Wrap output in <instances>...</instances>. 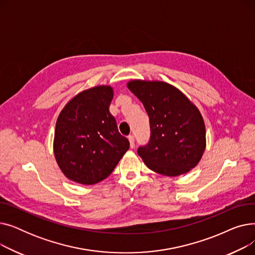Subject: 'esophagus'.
Listing matches in <instances>:
<instances>
[{
  "instance_id": "1",
  "label": "esophagus",
  "mask_w": 255,
  "mask_h": 255,
  "mask_svg": "<svg viewBox=\"0 0 255 255\" xmlns=\"http://www.w3.org/2000/svg\"><path fill=\"white\" fill-rule=\"evenodd\" d=\"M128 139H129V142H130V148H134V136L129 135Z\"/></svg>"
}]
</instances>
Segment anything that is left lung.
<instances>
[{
	"instance_id": "left-lung-1",
	"label": "left lung",
	"mask_w": 255,
	"mask_h": 255,
	"mask_svg": "<svg viewBox=\"0 0 255 255\" xmlns=\"http://www.w3.org/2000/svg\"><path fill=\"white\" fill-rule=\"evenodd\" d=\"M127 87L142 102L150 120V140L137 150L144 164L168 177L195 167L206 149L205 122L197 107L167 83L134 79Z\"/></svg>"
}]
</instances>
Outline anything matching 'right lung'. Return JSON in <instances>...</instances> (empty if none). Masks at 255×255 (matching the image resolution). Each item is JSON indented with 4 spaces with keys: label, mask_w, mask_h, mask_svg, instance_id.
Masks as SVG:
<instances>
[{
    "label": "right lung",
    "mask_w": 255,
    "mask_h": 255,
    "mask_svg": "<svg viewBox=\"0 0 255 255\" xmlns=\"http://www.w3.org/2000/svg\"><path fill=\"white\" fill-rule=\"evenodd\" d=\"M114 97L111 86L80 92L59 115L53 153L69 180L93 185L109 177L129 149L110 113Z\"/></svg>",
    "instance_id": "obj_1"
}]
</instances>
